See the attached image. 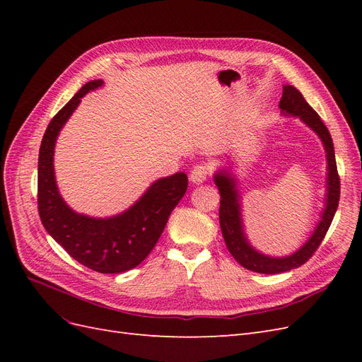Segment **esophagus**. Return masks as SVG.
<instances>
[{
	"label": "esophagus",
	"instance_id": "34e87169",
	"mask_svg": "<svg viewBox=\"0 0 362 362\" xmlns=\"http://www.w3.org/2000/svg\"><path fill=\"white\" fill-rule=\"evenodd\" d=\"M208 175H210V166H206V164H198V166L193 168L190 173V181L193 184H202L204 181H206Z\"/></svg>",
	"mask_w": 362,
	"mask_h": 362
}]
</instances>
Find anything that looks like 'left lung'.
<instances>
[{
	"label": "left lung",
	"instance_id": "left-lung-1",
	"mask_svg": "<svg viewBox=\"0 0 362 362\" xmlns=\"http://www.w3.org/2000/svg\"><path fill=\"white\" fill-rule=\"evenodd\" d=\"M281 113L284 116H296L302 122L310 127L314 133L322 140L326 163H327V175H326V194H325V208L322 218L317 223L314 233L306 240L303 246L293 252L287 257H270L258 252L249 243L245 233L243 217H242V204H240V192L237 189V178L231 170L233 166L228 164V168L218 169L214 173V182L221 193V208H218V221H221V229L225 238V243L231 255L235 258L238 264L245 269L264 273V275H275V273L288 272L291 269H298L303 262L308 261L317 247L320 246L325 238L327 229L331 226L332 218L338 208L339 201V177L337 172V161L332 137L327 131L326 125L322 122L320 116L317 115L313 107L305 101L302 93L296 87L286 84L282 90V98L279 101Z\"/></svg>",
	"mask_w": 362,
	"mask_h": 362
}]
</instances>
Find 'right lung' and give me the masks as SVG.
Wrapping results in <instances>:
<instances>
[{"label":"right lung","instance_id":"add662e5","mask_svg":"<svg viewBox=\"0 0 362 362\" xmlns=\"http://www.w3.org/2000/svg\"><path fill=\"white\" fill-rule=\"evenodd\" d=\"M103 84V80L86 83L51 119L39 149L37 205L47 233L74 259L100 273H122L139 266L154 249L172 210L185 194L189 180L184 172L160 178L128 210L112 217L80 214L63 201L54 175L57 137L81 98Z\"/></svg>","mask_w":362,"mask_h":362}]
</instances>
